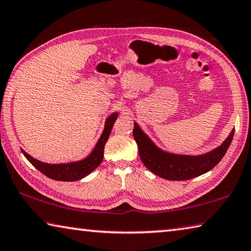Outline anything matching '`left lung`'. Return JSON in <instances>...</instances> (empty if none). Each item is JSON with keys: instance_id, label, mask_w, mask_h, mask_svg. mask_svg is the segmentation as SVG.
I'll list each match as a JSON object with an SVG mask.
<instances>
[{"instance_id": "left-lung-1", "label": "left lung", "mask_w": 251, "mask_h": 251, "mask_svg": "<svg viewBox=\"0 0 251 251\" xmlns=\"http://www.w3.org/2000/svg\"><path fill=\"white\" fill-rule=\"evenodd\" d=\"M235 129L230 131L224 143L212 151L200 156H186L165 151L158 148L146 135L137 123H134L133 135L137 143L139 156L145 167L156 176L166 180H190L208 172L224 157L233 140Z\"/></svg>"}]
</instances>
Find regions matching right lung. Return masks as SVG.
Instances as JSON below:
<instances>
[{"label": "right lung", "instance_id": "right-lung-1", "mask_svg": "<svg viewBox=\"0 0 251 251\" xmlns=\"http://www.w3.org/2000/svg\"><path fill=\"white\" fill-rule=\"evenodd\" d=\"M117 116L118 113H113L107 117L103 133L101 135V137L98 140L97 145H95L93 151L86 158L82 159V160L69 163L50 165V163L42 162L37 160V159L29 156V154L25 152L23 149L22 152L26 157L27 160H28L36 169L44 173L45 176L50 177V179L66 182L81 180L82 177L90 175L91 172L97 169V168L101 165L104 156V146H105L108 137H110L111 130L113 128V125L114 123H115Z\"/></svg>", "mask_w": 251, "mask_h": 251}]
</instances>
